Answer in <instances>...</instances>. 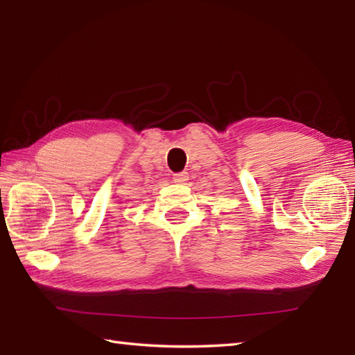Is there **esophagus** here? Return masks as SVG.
Instances as JSON below:
<instances>
[{"mask_svg":"<svg viewBox=\"0 0 355 355\" xmlns=\"http://www.w3.org/2000/svg\"><path fill=\"white\" fill-rule=\"evenodd\" d=\"M173 183H178V184H184L187 180H189V173L187 172H178V173H173Z\"/></svg>","mask_w":355,"mask_h":355,"instance_id":"esophagus-1","label":"esophagus"}]
</instances>
